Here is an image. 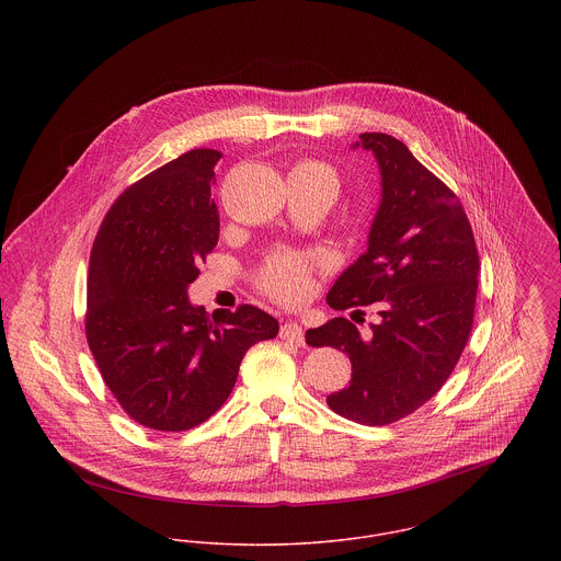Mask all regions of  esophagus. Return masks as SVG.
Here are the masks:
<instances>
[{
    "mask_svg": "<svg viewBox=\"0 0 561 561\" xmlns=\"http://www.w3.org/2000/svg\"><path fill=\"white\" fill-rule=\"evenodd\" d=\"M280 339H285L294 345H305V330L298 321H285L280 328Z\"/></svg>",
    "mask_w": 561,
    "mask_h": 561,
    "instance_id": "34e87169",
    "label": "esophagus"
}]
</instances>
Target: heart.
Masks as SVG:
<instances>
[{"label": "heart", "mask_w": 561, "mask_h": 561, "mask_svg": "<svg viewBox=\"0 0 561 561\" xmlns=\"http://www.w3.org/2000/svg\"><path fill=\"white\" fill-rule=\"evenodd\" d=\"M291 172L316 179L328 185L332 192H336L339 187V176L334 168L323 161H300ZM261 285L283 302H298L311 291V272L302 256L291 252H278L265 263L261 272Z\"/></svg>", "instance_id": "obj_1"}]
</instances>
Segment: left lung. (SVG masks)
Wrapping results in <instances>:
<instances>
[{
	"label": "left lung",
	"mask_w": 561,
	"mask_h": 561,
	"mask_svg": "<svg viewBox=\"0 0 561 561\" xmlns=\"http://www.w3.org/2000/svg\"><path fill=\"white\" fill-rule=\"evenodd\" d=\"M371 151L380 205L367 250L347 265L325 300L334 311L374 307L365 336L345 318L311 328L307 343L350 356L352 380L328 405L363 425H387L438 393L473 328L480 256L456 194L408 147L387 134H360Z\"/></svg>",
	"instance_id": "left-lung-1"
}]
</instances>
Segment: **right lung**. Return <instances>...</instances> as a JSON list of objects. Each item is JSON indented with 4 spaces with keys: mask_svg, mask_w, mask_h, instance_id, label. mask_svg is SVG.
<instances>
[{
    "mask_svg": "<svg viewBox=\"0 0 561 561\" xmlns=\"http://www.w3.org/2000/svg\"><path fill=\"white\" fill-rule=\"evenodd\" d=\"M220 158L196 149L127 187L90 254V352L127 414L160 432L209 419L231 396L248 347L278 334V321L252 305L207 316L187 296L196 263L220 238L211 201Z\"/></svg>",
    "mask_w": 561,
    "mask_h": 561,
    "instance_id": "right-lung-1",
    "label": "right lung"
}]
</instances>
